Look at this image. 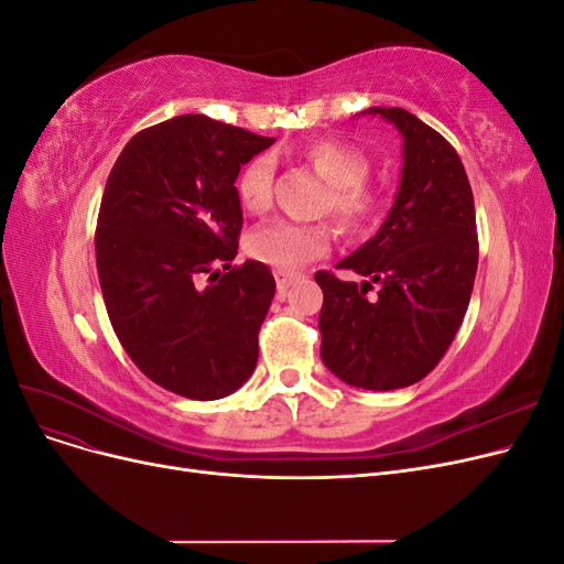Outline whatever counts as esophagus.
Masks as SVG:
<instances>
[{
    "label": "esophagus",
    "mask_w": 564,
    "mask_h": 564,
    "mask_svg": "<svg viewBox=\"0 0 564 564\" xmlns=\"http://www.w3.org/2000/svg\"><path fill=\"white\" fill-rule=\"evenodd\" d=\"M275 280H278V292L284 296L286 289L296 282L294 272H286V270H275Z\"/></svg>",
    "instance_id": "esophagus-1"
}]
</instances>
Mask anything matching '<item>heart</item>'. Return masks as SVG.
<instances>
[{
    "mask_svg": "<svg viewBox=\"0 0 564 564\" xmlns=\"http://www.w3.org/2000/svg\"><path fill=\"white\" fill-rule=\"evenodd\" d=\"M301 158L315 169L322 181H327L319 197V212L329 214L340 230L360 235L379 224L386 212V199L379 187L367 183L371 164L365 150L346 141L322 139L305 145ZM272 176H275V164L270 155H256L242 166L235 191L245 212L263 214L270 207ZM329 245L332 230L327 224L305 226L294 220H270L249 235L247 251L256 261L272 268L294 270L327 253Z\"/></svg>",
    "mask_w": 564,
    "mask_h": 564,
    "instance_id": "obj_1",
    "label": "heart"
}]
</instances>
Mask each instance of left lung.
I'll list each match as a JSON object with an SVG mask.
<instances>
[{
  "label": "left lung",
  "instance_id": "left-lung-1",
  "mask_svg": "<svg viewBox=\"0 0 564 564\" xmlns=\"http://www.w3.org/2000/svg\"><path fill=\"white\" fill-rule=\"evenodd\" d=\"M404 139L395 204L381 230L338 270H317L322 362L340 381L395 390L421 381L445 357L468 311L477 270L475 202L458 152L445 135L402 108H369ZM379 283L377 297H367Z\"/></svg>",
  "mask_w": 564,
  "mask_h": 564
}]
</instances>
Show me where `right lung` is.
I'll return each mask as SVG.
<instances>
[{
    "instance_id": "add662e5",
    "label": "right lung",
    "mask_w": 564,
    "mask_h": 564,
    "mask_svg": "<svg viewBox=\"0 0 564 564\" xmlns=\"http://www.w3.org/2000/svg\"><path fill=\"white\" fill-rule=\"evenodd\" d=\"M272 143L181 115L135 133L108 176L96 224L106 311L131 362L181 398H226L259 360L275 278L261 261L232 263L242 232L235 181Z\"/></svg>"
}]
</instances>
